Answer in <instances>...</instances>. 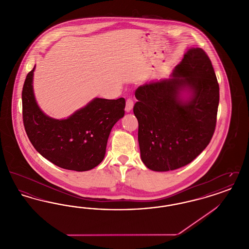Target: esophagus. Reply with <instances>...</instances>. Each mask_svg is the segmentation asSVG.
<instances>
[{
  "label": "esophagus",
  "mask_w": 249,
  "mask_h": 249,
  "mask_svg": "<svg viewBox=\"0 0 249 249\" xmlns=\"http://www.w3.org/2000/svg\"><path fill=\"white\" fill-rule=\"evenodd\" d=\"M133 101L131 100V99H128L127 101H126V107H125V111L127 112V113H129L130 112L131 110H132V108H133Z\"/></svg>",
  "instance_id": "esophagus-1"
}]
</instances>
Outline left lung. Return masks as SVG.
<instances>
[{"mask_svg":"<svg viewBox=\"0 0 249 249\" xmlns=\"http://www.w3.org/2000/svg\"><path fill=\"white\" fill-rule=\"evenodd\" d=\"M135 97L141 159L148 169L167 172L187 165L211 141L219 86L201 48H188L170 78L140 86Z\"/></svg>","mask_w":249,"mask_h":249,"instance_id":"8db88e82","label":"left lung"}]
</instances>
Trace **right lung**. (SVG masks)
Here are the masks:
<instances>
[{
  "label": "right lung",
  "mask_w": 249,
  "mask_h": 249,
  "mask_svg": "<svg viewBox=\"0 0 249 249\" xmlns=\"http://www.w3.org/2000/svg\"><path fill=\"white\" fill-rule=\"evenodd\" d=\"M34 69L25 79L22 116L26 133L36 150L66 170L84 172L99 165L106 155L113 126L124 117L125 99L94 98L67 119L47 116L34 93Z\"/></svg>",
  "instance_id": "add662e5"
}]
</instances>
